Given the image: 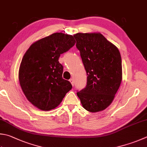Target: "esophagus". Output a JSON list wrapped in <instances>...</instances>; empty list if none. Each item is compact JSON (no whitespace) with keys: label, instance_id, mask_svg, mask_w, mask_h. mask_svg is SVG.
<instances>
[{"label":"esophagus","instance_id":"esophagus-1","mask_svg":"<svg viewBox=\"0 0 147 147\" xmlns=\"http://www.w3.org/2000/svg\"><path fill=\"white\" fill-rule=\"evenodd\" d=\"M69 81L70 82L71 85H72L73 86H74V79H70V80H69Z\"/></svg>","mask_w":147,"mask_h":147}]
</instances>
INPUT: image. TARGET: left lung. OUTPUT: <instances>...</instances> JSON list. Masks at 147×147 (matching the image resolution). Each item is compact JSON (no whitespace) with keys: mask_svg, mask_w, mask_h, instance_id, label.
Masks as SVG:
<instances>
[{"mask_svg":"<svg viewBox=\"0 0 147 147\" xmlns=\"http://www.w3.org/2000/svg\"><path fill=\"white\" fill-rule=\"evenodd\" d=\"M74 37L88 76L86 86L77 95L86 110L101 111L112 103L121 84L120 53L99 32L77 33Z\"/></svg>","mask_w":147,"mask_h":147,"instance_id":"left-lung-1","label":"left lung"}]
</instances>
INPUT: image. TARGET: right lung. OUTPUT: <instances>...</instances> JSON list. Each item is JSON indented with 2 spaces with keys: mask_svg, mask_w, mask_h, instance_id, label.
Wrapping results in <instances>:
<instances>
[{
  "mask_svg": "<svg viewBox=\"0 0 147 147\" xmlns=\"http://www.w3.org/2000/svg\"><path fill=\"white\" fill-rule=\"evenodd\" d=\"M76 43L72 35L54 33L36 41L25 53L18 79L25 96L33 106L42 111L56 108L72 86L63 79L60 55Z\"/></svg>",
  "mask_w": 147,
  "mask_h": 147,
  "instance_id": "right-lung-1",
  "label": "right lung"
}]
</instances>
